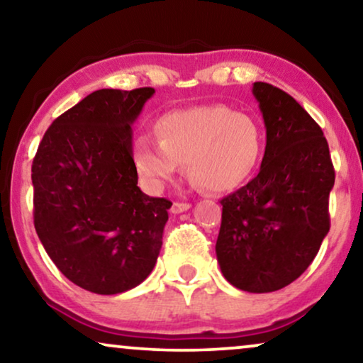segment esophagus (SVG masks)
I'll use <instances>...</instances> for the list:
<instances>
[{"instance_id":"esophagus-1","label":"esophagus","mask_w":363,"mask_h":363,"mask_svg":"<svg viewBox=\"0 0 363 363\" xmlns=\"http://www.w3.org/2000/svg\"><path fill=\"white\" fill-rule=\"evenodd\" d=\"M191 208L190 203H173L172 205V213L173 215H180V213H185Z\"/></svg>"}]
</instances>
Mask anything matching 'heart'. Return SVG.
Masks as SVG:
<instances>
[{
    "mask_svg": "<svg viewBox=\"0 0 363 363\" xmlns=\"http://www.w3.org/2000/svg\"><path fill=\"white\" fill-rule=\"evenodd\" d=\"M158 142L138 137L133 165L150 191H160L185 163L196 185L213 193L236 190L261 158L259 123L226 106H201L168 112L155 122Z\"/></svg>",
    "mask_w": 363,
    "mask_h": 363,
    "instance_id": "1",
    "label": "heart"
}]
</instances>
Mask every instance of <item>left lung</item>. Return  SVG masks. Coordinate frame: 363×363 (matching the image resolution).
<instances>
[{"label":"left lung","mask_w":363,"mask_h":363,"mask_svg":"<svg viewBox=\"0 0 363 363\" xmlns=\"http://www.w3.org/2000/svg\"><path fill=\"white\" fill-rule=\"evenodd\" d=\"M266 127L257 177L223 198L218 264L246 292H274L304 272L330 228L335 172L322 128L289 94L252 84Z\"/></svg>","instance_id":"1"}]
</instances>
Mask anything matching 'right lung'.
Returning <instances> with one entry per match:
<instances>
[{"label":"right lung","instance_id":"obj_1","mask_svg":"<svg viewBox=\"0 0 363 363\" xmlns=\"http://www.w3.org/2000/svg\"><path fill=\"white\" fill-rule=\"evenodd\" d=\"M155 89H101L51 123L33 160L34 228L74 284L111 296L140 284L172 203L137 186L132 125Z\"/></svg>","mask_w":363,"mask_h":363}]
</instances>
